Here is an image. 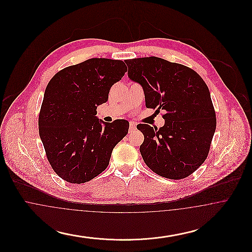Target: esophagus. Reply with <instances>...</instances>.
<instances>
[{
  "instance_id": "obj_1",
  "label": "esophagus",
  "mask_w": 252,
  "mask_h": 252,
  "mask_svg": "<svg viewBox=\"0 0 252 252\" xmlns=\"http://www.w3.org/2000/svg\"><path fill=\"white\" fill-rule=\"evenodd\" d=\"M136 126H137V124L134 123V122H130L129 124V132H133L136 129Z\"/></svg>"
}]
</instances>
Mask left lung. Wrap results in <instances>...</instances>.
I'll list each match as a JSON object with an SVG mask.
<instances>
[{"mask_svg":"<svg viewBox=\"0 0 252 252\" xmlns=\"http://www.w3.org/2000/svg\"><path fill=\"white\" fill-rule=\"evenodd\" d=\"M129 79L143 87L145 106L164 109L160 128L139 124L140 152L154 173L170 180L187 178L207 158L216 132L210 91L197 72L156 57L125 61Z\"/></svg>","mask_w":252,"mask_h":252,"instance_id":"left-lung-1","label":"left lung"}]
</instances>
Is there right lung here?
Returning <instances> with one entry per match:
<instances>
[{"mask_svg": "<svg viewBox=\"0 0 252 252\" xmlns=\"http://www.w3.org/2000/svg\"><path fill=\"white\" fill-rule=\"evenodd\" d=\"M126 71L122 60L91 59L61 70L50 80L38 130L49 162L62 180L84 183L108 167L129 123L99 120L96 108L108 101L111 86Z\"/></svg>", "mask_w": 252, "mask_h": 252, "instance_id": "obj_1", "label": "right lung"}]
</instances>
